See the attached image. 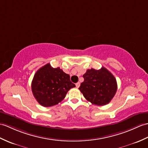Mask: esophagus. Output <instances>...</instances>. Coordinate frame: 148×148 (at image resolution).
<instances>
[{"label": "esophagus", "mask_w": 148, "mask_h": 148, "mask_svg": "<svg viewBox=\"0 0 148 148\" xmlns=\"http://www.w3.org/2000/svg\"><path fill=\"white\" fill-rule=\"evenodd\" d=\"M75 86H76V88H79L80 86V82H77L76 84H75Z\"/></svg>", "instance_id": "obj_1"}]
</instances>
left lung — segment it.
I'll return each mask as SVG.
<instances>
[{
    "label": "left lung",
    "mask_w": 148,
    "mask_h": 148,
    "mask_svg": "<svg viewBox=\"0 0 148 148\" xmlns=\"http://www.w3.org/2000/svg\"><path fill=\"white\" fill-rule=\"evenodd\" d=\"M79 90L92 104L103 106L109 103L114 97L117 84L113 74L104 67L100 69H88Z\"/></svg>",
    "instance_id": "1"
}]
</instances>
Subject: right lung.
Here are the masks:
<instances>
[{"label":"right lung","mask_w":148,"mask_h":148,"mask_svg":"<svg viewBox=\"0 0 148 148\" xmlns=\"http://www.w3.org/2000/svg\"><path fill=\"white\" fill-rule=\"evenodd\" d=\"M75 87L70 75L60 67L53 68L47 64L36 71L32 82V90L36 101L45 107L58 104L67 91Z\"/></svg>","instance_id":"1"}]
</instances>
